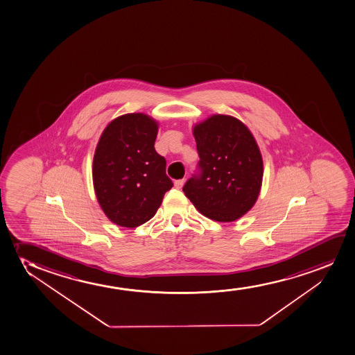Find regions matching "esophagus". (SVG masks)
<instances>
[{
  "label": "esophagus",
  "mask_w": 355,
  "mask_h": 355,
  "mask_svg": "<svg viewBox=\"0 0 355 355\" xmlns=\"http://www.w3.org/2000/svg\"><path fill=\"white\" fill-rule=\"evenodd\" d=\"M185 180L183 178V180H175V187L177 188V189H180L183 185H184Z\"/></svg>",
  "instance_id": "obj_1"
}]
</instances>
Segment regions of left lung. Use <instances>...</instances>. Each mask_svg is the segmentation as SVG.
<instances>
[{
  "instance_id": "8db88e82",
  "label": "left lung",
  "mask_w": 355,
  "mask_h": 355,
  "mask_svg": "<svg viewBox=\"0 0 355 355\" xmlns=\"http://www.w3.org/2000/svg\"><path fill=\"white\" fill-rule=\"evenodd\" d=\"M198 172L183 187L203 216L235 221L258 200L263 157L248 128L230 115L216 114L193 128Z\"/></svg>"
}]
</instances>
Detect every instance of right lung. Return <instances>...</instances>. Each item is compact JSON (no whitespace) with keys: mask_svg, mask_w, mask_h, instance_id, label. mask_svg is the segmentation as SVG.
Masks as SVG:
<instances>
[{"mask_svg":"<svg viewBox=\"0 0 355 355\" xmlns=\"http://www.w3.org/2000/svg\"><path fill=\"white\" fill-rule=\"evenodd\" d=\"M157 123L143 113L111 121L97 143L92 180L97 201L110 220L137 227L155 216L173 187L165 157L157 154Z\"/></svg>","mask_w":355,"mask_h":355,"instance_id":"add662e5","label":"right lung"}]
</instances>
